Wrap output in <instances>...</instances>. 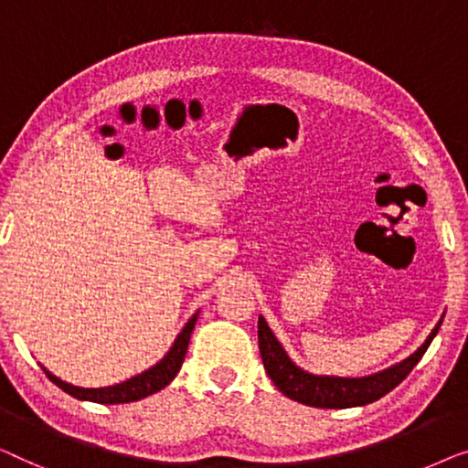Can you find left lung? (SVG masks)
<instances>
[{
    "mask_svg": "<svg viewBox=\"0 0 468 468\" xmlns=\"http://www.w3.org/2000/svg\"><path fill=\"white\" fill-rule=\"evenodd\" d=\"M441 322L443 318L437 322L432 333L410 358L375 375H367V378H333V375H314L303 371L288 358L284 347L275 339L262 315H259V347L267 375L284 397L309 407H322V410H346V407L368 405L394 390L429 350L434 335L439 333Z\"/></svg>",
    "mask_w": 468,
    "mask_h": 468,
    "instance_id": "8db88e82",
    "label": "left lung"
}]
</instances>
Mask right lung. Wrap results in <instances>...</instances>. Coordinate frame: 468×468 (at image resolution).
Returning a JSON list of instances; mask_svg holds the SVG:
<instances>
[{
	"instance_id": "1",
	"label": "right lung",
	"mask_w": 468,
	"mask_h": 468,
	"mask_svg": "<svg viewBox=\"0 0 468 468\" xmlns=\"http://www.w3.org/2000/svg\"><path fill=\"white\" fill-rule=\"evenodd\" d=\"M197 315H199V312L193 314V318L184 324L180 335H177L174 341V346L169 347V352L159 360V363H156L154 367H150L148 371H144L140 375H135V378L122 381V384L108 386V388H80V386H71V384H68V381L58 379L57 375H52L48 371V368H44V367L42 368H44L46 378H48L52 384H57L63 392H68L69 397H74L78 400H90V403H101V405L133 403V400L146 399V397H150V394L163 390V388H165L169 381L176 378L184 363V356H186L190 333H193V328H195Z\"/></svg>"
}]
</instances>
